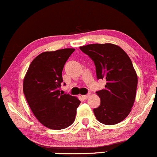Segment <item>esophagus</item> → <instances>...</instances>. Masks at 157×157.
<instances>
[{
	"mask_svg": "<svg viewBox=\"0 0 157 157\" xmlns=\"http://www.w3.org/2000/svg\"><path fill=\"white\" fill-rule=\"evenodd\" d=\"M89 97V94H84V95H82V98H83V99H87Z\"/></svg>",
	"mask_w": 157,
	"mask_h": 157,
	"instance_id": "obj_1",
	"label": "esophagus"
}]
</instances>
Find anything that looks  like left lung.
<instances>
[{
	"instance_id": "8db88e82",
	"label": "left lung",
	"mask_w": 157,
	"mask_h": 157,
	"mask_svg": "<svg viewBox=\"0 0 157 157\" xmlns=\"http://www.w3.org/2000/svg\"><path fill=\"white\" fill-rule=\"evenodd\" d=\"M80 49L94 62L97 79H105V89L96 93L101 104L93 109L98 121L113 125L129 115L136 94L138 78L131 59L113 44H92Z\"/></svg>"
}]
</instances>
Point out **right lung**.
I'll use <instances>...</instances> for the list:
<instances>
[{
	"instance_id": "1",
	"label": "right lung",
	"mask_w": 157,
	"mask_h": 157,
	"mask_svg": "<svg viewBox=\"0 0 157 157\" xmlns=\"http://www.w3.org/2000/svg\"><path fill=\"white\" fill-rule=\"evenodd\" d=\"M74 51L65 48L40 53L30 63L24 79V94L33 113L52 130L71 126L80 104L75 96L61 93L59 89L63 82L62 71Z\"/></svg>"
}]
</instances>
